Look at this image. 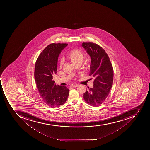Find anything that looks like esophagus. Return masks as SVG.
<instances>
[{
  "mask_svg": "<svg viewBox=\"0 0 150 150\" xmlns=\"http://www.w3.org/2000/svg\"><path fill=\"white\" fill-rule=\"evenodd\" d=\"M78 86V84H74V85H71V87H77V86Z\"/></svg>",
  "mask_w": 150,
  "mask_h": 150,
  "instance_id": "obj_1",
  "label": "esophagus"
}]
</instances>
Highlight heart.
<instances>
[{"mask_svg":"<svg viewBox=\"0 0 150 150\" xmlns=\"http://www.w3.org/2000/svg\"><path fill=\"white\" fill-rule=\"evenodd\" d=\"M84 57V53L83 51L78 48L72 49L67 53V58L72 62L74 65L77 64H81ZM62 63L60 62L59 66H62Z\"/></svg>","mask_w":150,"mask_h":150,"instance_id":"heart-1","label":"heart"}]
</instances>
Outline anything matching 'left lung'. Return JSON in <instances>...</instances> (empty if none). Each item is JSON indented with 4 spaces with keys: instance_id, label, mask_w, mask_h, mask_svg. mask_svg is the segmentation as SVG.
<instances>
[{
    "instance_id": "obj_1",
    "label": "left lung",
    "mask_w": 150,
    "mask_h": 150,
    "mask_svg": "<svg viewBox=\"0 0 150 150\" xmlns=\"http://www.w3.org/2000/svg\"><path fill=\"white\" fill-rule=\"evenodd\" d=\"M82 46L91 57L90 76L94 79L93 88H89L84 93L86 103L98 106L105 100L113 80V69L110 58L105 50L95 43L83 42Z\"/></svg>"
}]
</instances>
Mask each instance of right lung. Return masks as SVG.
<instances>
[{
  "mask_svg": "<svg viewBox=\"0 0 150 150\" xmlns=\"http://www.w3.org/2000/svg\"><path fill=\"white\" fill-rule=\"evenodd\" d=\"M67 44L52 43L46 46L35 62L34 76L39 94L45 103L52 108H58L66 102L69 88L56 85L52 75L56 73L58 59L61 51Z\"/></svg>",
  "mask_w": 150,
  "mask_h": 150,
  "instance_id": "obj_1",
  "label": "right lung"
}]
</instances>
